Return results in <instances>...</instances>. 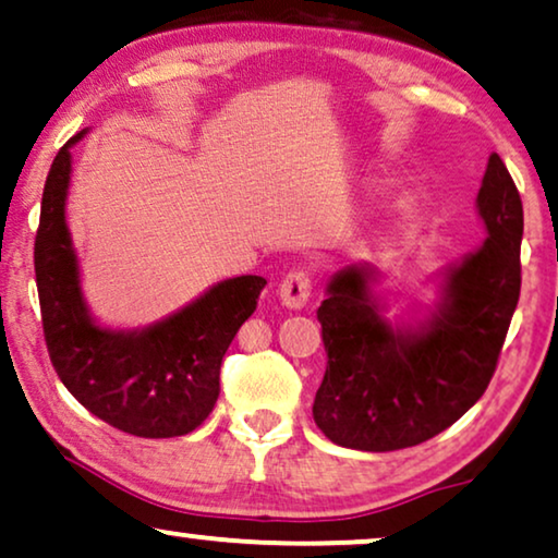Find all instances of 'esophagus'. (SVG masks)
I'll list each match as a JSON object with an SVG mask.
<instances>
[{
  "label": "esophagus",
  "instance_id": "34e87169",
  "mask_svg": "<svg viewBox=\"0 0 558 558\" xmlns=\"http://www.w3.org/2000/svg\"><path fill=\"white\" fill-rule=\"evenodd\" d=\"M278 291L288 308H303L311 299V275L306 270H291L280 280Z\"/></svg>",
  "mask_w": 558,
  "mask_h": 558
}]
</instances>
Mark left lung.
I'll return each mask as SVG.
<instances>
[{
	"label": "left lung",
	"mask_w": 558,
	"mask_h": 558,
	"mask_svg": "<svg viewBox=\"0 0 558 558\" xmlns=\"http://www.w3.org/2000/svg\"><path fill=\"white\" fill-rule=\"evenodd\" d=\"M487 242L451 267L444 301L418 331L380 316L365 267H347L318 306L326 373L314 421L326 439L362 451H396L434 439L493 380L521 295V193L489 155L477 193Z\"/></svg>",
	"instance_id": "left-lung-1"
}]
</instances>
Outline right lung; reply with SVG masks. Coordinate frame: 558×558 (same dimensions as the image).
Wrapping results in <instances>:
<instances>
[{
	"label": "right lung",
	"mask_w": 558,
	"mask_h": 558,
	"mask_svg": "<svg viewBox=\"0 0 558 558\" xmlns=\"http://www.w3.org/2000/svg\"><path fill=\"white\" fill-rule=\"evenodd\" d=\"M73 135L46 178L35 234V280L43 333L58 377L86 411L124 434L173 439L209 418L219 369L240 326L257 308L267 280H225L209 293L143 331H109L88 316L78 263L65 227Z\"/></svg>",
	"instance_id": "add662e5"
}]
</instances>
